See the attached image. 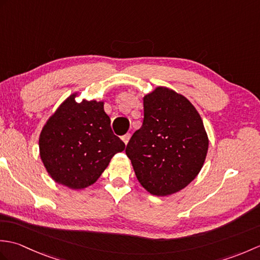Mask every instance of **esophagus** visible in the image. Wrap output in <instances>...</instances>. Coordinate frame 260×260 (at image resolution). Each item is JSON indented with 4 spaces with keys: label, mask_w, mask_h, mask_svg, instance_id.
<instances>
[{
    "label": "esophagus",
    "mask_w": 260,
    "mask_h": 260,
    "mask_svg": "<svg viewBox=\"0 0 260 260\" xmlns=\"http://www.w3.org/2000/svg\"><path fill=\"white\" fill-rule=\"evenodd\" d=\"M129 139H131V134H125L124 136H121V140H123V142L126 145H127V143H128Z\"/></svg>",
    "instance_id": "1"
}]
</instances>
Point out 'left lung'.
<instances>
[{
  "label": "left lung",
  "instance_id": "obj_1",
  "mask_svg": "<svg viewBox=\"0 0 260 260\" xmlns=\"http://www.w3.org/2000/svg\"><path fill=\"white\" fill-rule=\"evenodd\" d=\"M144 119L131 137L126 155L141 185L165 197L190 184L206 161L207 132L194 106L167 87L143 98Z\"/></svg>",
  "mask_w": 260,
  "mask_h": 260
}]
</instances>
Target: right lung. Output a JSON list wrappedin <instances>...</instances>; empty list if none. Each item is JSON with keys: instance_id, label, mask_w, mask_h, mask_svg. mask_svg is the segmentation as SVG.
<instances>
[{"instance_id": "add662e5", "label": "right lung", "mask_w": 260, "mask_h": 260, "mask_svg": "<svg viewBox=\"0 0 260 260\" xmlns=\"http://www.w3.org/2000/svg\"><path fill=\"white\" fill-rule=\"evenodd\" d=\"M73 93L41 131L39 148L49 175L59 184L80 190L95 183L125 144L116 136L104 102L77 103Z\"/></svg>"}]
</instances>
